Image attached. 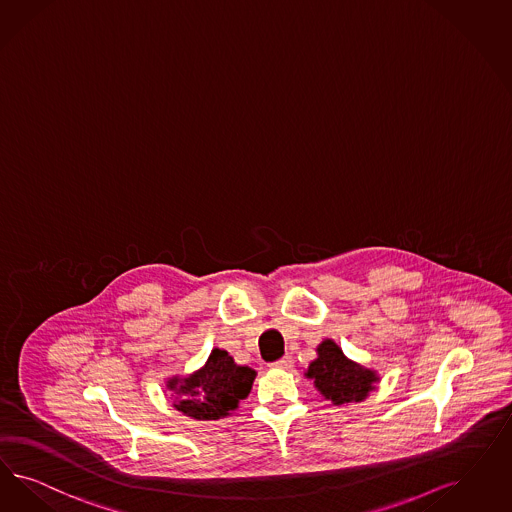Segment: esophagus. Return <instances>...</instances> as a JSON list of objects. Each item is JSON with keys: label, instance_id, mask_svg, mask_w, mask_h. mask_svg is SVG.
<instances>
[{"label": "esophagus", "instance_id": "esophagus-1", "mask_svg": "<svg viewBox=\"0 0 512 512\" xmlns=\"http://www.w3.org/2000/svg\"><path fill=\"white\" fill-rule=\"evenodd\" d=\"M270 367H276V369H291V367H293V357H291V355H283L282 359L274 361Z\"/></svg>", "mask_w": 512, "mask_h": 512}]
</instances>
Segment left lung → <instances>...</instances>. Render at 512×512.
Here are the masks:
<instances>
[{
	"mask_svg": "<svg viewBox=\"0 0 512 512\" xmlns=\"http://www.w3.org/2000/svg\"><path fill=\"white\" fill-rule=\"evenodd\" d=\"M318 357L310 363L306 378L314 380L319 393L333 405L361 403L369 397L374 384L380 382L376 371H371L348 359L335 340L325 338L318 348Z\"/></svg>",
	"mask_w": 512,
	"mask_h": 512,
	"instance_id": "1",
	"label": "left lung"
}]
</instances>
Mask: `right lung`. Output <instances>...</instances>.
Returning <instances> with one entry per match:
<instances>
[{
  "label": "right lung",
  "instance_id": "add662e5",
  "mask_svg": "<svg viewBox=\"0 0 512 512\" xmlns=\"http://www.w3.org/2000/svg\"><path fill=\"white\" fill-rule=\"evenodd\" d=\"M257 372L236 365L229 352L213 348L204 367L189 376H172L166 388L174 391V408L181 414L210 422L230 416L246 399Z\"/></svg>",
  "mask_w": 512,
  "mask_h": 512
}]
</instances>
